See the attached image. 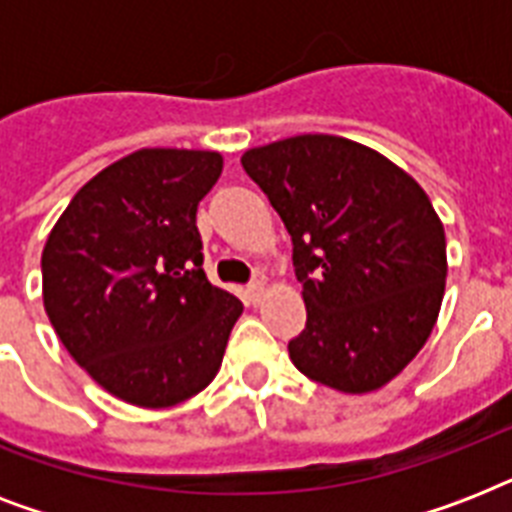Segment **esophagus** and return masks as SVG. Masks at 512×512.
Instances as JSON below:
<instances>
[{
  "label": "esophagus",
  "instance_id": "1",
  "mask_svg": "<svg viewBox=\"0 0 512 512\" xmlns=\"http://www.w3.org/2000/svg\"><path fill=\"white\" fill-rule=\"evenodd\" d=\"M263 295H265V281H252V284L247 287V300L252 305L260 303V300H263Z\"/></svg>",
  "mask_w": 512,
  "mask_h": 512
}]
</instances>
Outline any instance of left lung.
<instances>
[{"label":"left lung","instance_id":"1","mask_svg":"<svg viewBox=\"0 0 512 512\" xmlns=\"http://www.w3.org/2000/svg\"><path fill=\"white\" fill-rule=\"evenodd\" d=\"M241 164L292 236L308 321L289 342L311 380L361 396L428 342L446 287L444 223L388 156L337 135H295Z\"/></svg>","mask_w":512,"mask_h":512}]
</instances>
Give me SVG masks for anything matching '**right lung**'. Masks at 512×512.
<instances>
[{"mask_svg":"<svg viewBox=\"0 0 512 512\" xmlns=\"http://www.w3.org/2000/svg\"><path fill=\"white\" fill-rule=\"evenodd\" d=\"M223 154L140 148L76 191L42 249V300L76 364L111 396L167 409L215 380L239 297L201 268L199 201Z\"/></svg>","mask_w":512,"mask_h":512,"instance_id":"right-lung-1","label":"right lung"}]
</instances>
